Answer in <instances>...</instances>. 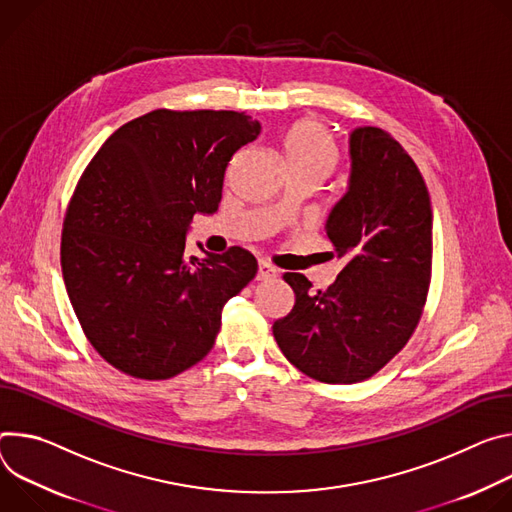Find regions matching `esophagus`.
<instances>
[{"instance_id":"esophagus-1","label":"esophagus","mask_w":512,"mask_h":512,"mask_svg":"<svg viewBox=\"0 0 512 512\" xmlns=\"http://www.w3.org/2000/svg\"><path fill=\"white\" fill-rule=\"evenodd\" d=\"M278 274V270L266 262V260H258V280H268V278H274Z\"/></svg>"}]
</instances>
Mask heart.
<instances>
[{
	"instance_id": "1",
	"label": "heart",
	"mask_w": 512,
	"mask_h": 512,
	"mask_svg": "<svg viewBox=\"0 0 512 512\" xmlns=\"http://www.w3.org/2000/svg\"><path fill=\"white\" fill-rule=\"evenodd\" d=\"M282 152L291 170H303L321 181L331 173L337 160V150L327 130L315 120L293 124L282 140Z\"/></svg>"
}]
</instances>
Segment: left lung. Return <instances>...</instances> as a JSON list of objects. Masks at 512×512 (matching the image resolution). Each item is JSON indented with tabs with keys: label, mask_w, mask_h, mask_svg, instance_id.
I'll use <instances>...</instances> for the list:
<instances>
[{
	"label": "left lung",
	"mask_w": 512,
	"mask_h": 512,
	"mask_svg": "<svg viewBox=\"0 0 512 512\" xmlns=\"http://www.w3.org/2000/svg\"><path fill=\"white\" fill-rule=\"evenodd\" d=\"M350 158L348 193L325 223L344 268L325 291H311L305 274H282L295 305L272 325L285 358L327 384L366 380L399 354L431 282L433 215L417 164L372 126L350 134Z\"/></svg>",
	"instance_id": "obj_1"
}]
</instances>
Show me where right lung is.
Wrapping results in <instances>:
<instances>
[{"label": "right lung", "mask_w": 512, "mask_h": 512, "mask_svg": "<svg viewBox=\"0 0 512 512\" xmlns=\"http://www.w3.org/2000/svg\"><path fill=\"white\" fill-rule=\"evenodd\" d=\"M260 124L242 111L154 109L113 132L81 175L63 221L73 311L120 372L166 380L203 360L223 305L258 272L232 246L185 258L195 213H215L232 156Z\"/></svg>", "instance_id": "1"}]
</instances>
